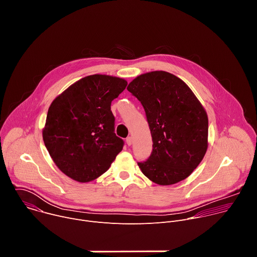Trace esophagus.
<instances>
[{
    "mask_svg": "<svg viewBox=\"0 0 257 257\" xmlns=\"http://www.w3.org/2000/svg\"><path fill=\"white\" fill-rule=\"evenodd\" d=\"M132 141H133V139H132V137L131 136H129V137H127L126 138V143H127V145H131L132 144Z\"/></svg>",
    "mask_w": 257,
    "mask_h": 257,
    "instance_id": "1",
    "label": "esophagus"
}]
</instances>
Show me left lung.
I'll list each match as a JSON object with an SVG mask.
<instances>
[{"mask_svg":"<svg viewBox=\"0 0 257 257\" xmlns=\"http://www.w3.org/2000/svg\"><path fill=\"white\" fill-rule=\"evenodd\" d=\"M127 89L141 102L153 137V152L138 163L140 170L159 185L186 179L207 150L203 106L184 81L165 71L145 73Z\"/></svg>","mask_w":257,"mask_h":257,"instance_id":"obj_1","label":"left lung"}]
</instances>
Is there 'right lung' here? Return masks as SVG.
<instances>
[{
  "instance_id": "obj_1",
  "label": "right lung",
  "mask_w": 257,
  "mask_h": 257,
  "mask_svg": "<svg viewBox=\"0 0 257 257\" xmlns=\"http://www.w3.org/2000/svg\"><path fill=\"white\" fill-rule=\"evenodd\" d=\"M126 86L122 78L89 75L50 105L44 142L56 166L71 179L85 183L98 178L123 150L111 103Z\"/></svg>"
}]
</instances>
